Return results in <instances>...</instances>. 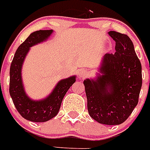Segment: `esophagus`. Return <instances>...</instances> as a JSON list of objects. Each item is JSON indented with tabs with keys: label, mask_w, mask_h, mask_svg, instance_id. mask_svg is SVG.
<instances>
[{
	"label": "esophagus",
	"mask_w": 150,
	"mask_h": 150,
	"mask_svg": "<svg viewBox=\"0 0 150 150\" xmlns=\"http://www.w3.org/2000/svg\"><path fill=\"white\" fill-rule=\"evenodd\" d=\"M88 72L86 70H82V71L80 72V74H79V75H80V77L81 78H85V77H86L87 75H88Z\"/></svg>",
	"instance_id": "1"
}]
</instances>
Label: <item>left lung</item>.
<instances>
[{"instance_id":"8db88e82","label":"left lung","mask_w":150,"mask_h":150,"mask_svg":"<svg viewBox=\"0 0 150 150\" xmlns=\"http://www.w3.org/2000/svg\"><path fill=\"white\" fill-rule=\"evenodd\" d=\"M116 42V52L107 53L94 80L84 81L88 110L100 124L124 123L138 104L142 87V66L129 36L116 31L108 32Z\"/></svg>"}]
</instances>
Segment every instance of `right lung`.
I'll list each match as a JSON object with an SVG mask.
<instances>
[{
    "instance_id": "obj_1",
    "label": "right lung",
    "mask_w": 150,
    "mask_h": 150,
    "mask_svg": "<svg viewBox=\"0 0 150 150\" xmlns=\"http://www.w3.org/2000/svg\"><path fill=\"white\" fill-rule=\"evenodd\" d=\"M52 33V30L32 33L17 50L10 69L9 91L15 108L23 117L33 122H46L56 116L64 96L75 81V76L62 80L50 96L40 101L32 100L25 94L21 79L23 60L31 46L46 40Z\"/></svg>"
}]
</instances>
